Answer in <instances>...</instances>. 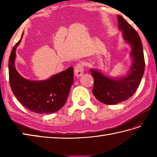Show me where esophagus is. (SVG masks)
<instances>
[{
	"label": "esophagus",
	"mask_w": 157,
	"mask_h": 157,
	"mask_svg": "<svg viewBox=\"0 0 157 157\" xmlns=\"http://www.w3.org/2000/svg\"><path fill=\"white\" fill-rule=\"evenodd\" d=\"M74 73L77 78L80 77L84 73V64L79 63L77 64L74 68Z\"/></svg>",
	"instance_id": "34e87169"
}]
</instances>
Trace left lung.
<instances>
[{
	"label": "left lung",
	"mask_w": 157,
	"mask_h": 157,
	"mask_svg": "<svg viewBox=\"0 0 157 157\" xmlns=\"http://www.w3.org/2000/svg\"><path fill=\"white\" fill-rule=\"evenodd\" d=\"M118 28L123 38L131 46L132 66L124 76L111 78L98 69H91L94 78L92 93L100 102L115 105L129 98L136 92L144 73V57L140 38L132 26L123 17L118 15Z\"/></svg>",
	"instance_id": "8db88e82"
}]
</instances>
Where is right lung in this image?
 <instances>
[{
	"label": "right lung",
	"instance_id": "add662e5",
	"mask_svg": "<svg viewBox=\"0 0 157 157\" xmlns=\"http://www.w3.org/2000/svg\"><path fill=\"white\" fill-rule=\"evenodd\" d=\"M21 38L14 46L9 60V84L12 92L19 102L32 112L49 114L58 111L67 99L73 83V69L70 67L45 80L24 78L15 66V51Z\"/></svg>",
	"mask_w": 157,
	"mask_h": 157
}]
</instances>
